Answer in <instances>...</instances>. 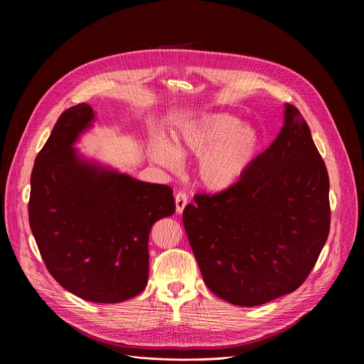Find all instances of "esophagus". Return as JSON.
<instances>
[{"label":"esophagus","instance_id":"esophagus-1","mask_svg":"<svg viewBox=\"0 0 364 364\" xmlns=\"http://www.w3.org/2000/svg\"><path fill=\"white\" fill-rule=\"evenodd\" d=\"M187 202H188L187 193L183 192V190H180V192L176 195V209H177L178 214H181L184 211Z\"/></svg>","mask_w":364,"mask_h":364}]
</instances>
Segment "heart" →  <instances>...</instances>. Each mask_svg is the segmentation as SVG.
Returning a JSON list of instances; mask_svg holds the SVG:
<instances>
[{"label": "heart", "instance_id": "1", "mask_svg": "<svg viewBox=\"0 0 364 364\" xmlns=\"http://www.w3.org/2000/svg\"><path fill=\"white\" fill-rule=\"evenodd\" d=\"M261 147L259 131L240 124L228 113H206L184 124L174 134V146L165 139L151 143L150 156L156 164L177 169L181 158H199L202 184L214 192L235 186L254 164Z\"/></svg>", "mask_w": 364, "mask_h": 364}]
</instances>
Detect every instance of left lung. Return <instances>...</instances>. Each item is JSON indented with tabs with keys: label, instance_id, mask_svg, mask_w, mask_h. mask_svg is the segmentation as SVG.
<instances>
[{
	"label": "left lung",
	"instance_id": "obj_1",
	"mask_svg": "<svg viewBox=\"0 0 364 364\" xmlns=\"http://www.w3.org/2000/svg\"><path fill=\"white\" fill-rule=\"evenodd\" d=\"M183 223L205 284L255 307L298 289L331 227L329 176L310 128L292 105L276 140L246 174L215 195H196Z\"/></svg>",
	"mask_w": 364,
	"mask_h": 364
}]
</instances>
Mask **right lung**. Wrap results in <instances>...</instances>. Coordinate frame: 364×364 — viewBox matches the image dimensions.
Returning <instances> with one entry per match:
<instances>
[{
	"mask_svg": "<svg viewBox=\"0 0 364 364\" xmlns=\"http://www.w3.org/2000/svg\"><path fill=\"white\" fill-rule=\"evenodd\" d=\"M81 103L65 110L31 176L29 225L47 270L70 294L114 304L149 280V233L176 211L172 188L85 161L75 141L92 125Z\"/></svg>",
	"mask_w": 364,
	"mask_h": 364,
	"instance_id": "add662e5",
	"label": "right lung"
}]
</instances>
